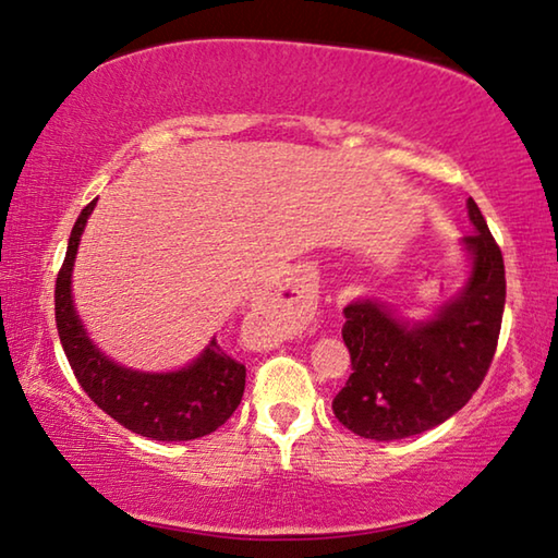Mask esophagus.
I'll return each instance as SVG.
<instances>
[{"label":"esophagus","instance_id":"esophagus-1","mask_svg":"<svg viewBox=\"0 0 558 558\" xmlns=\"http://www.w3.org/2000/svg\"><path fill=\"white\" fill-rule=\"evenodd\" d=\"M268 298L280 305H286L298 323H307L313 318V311H315L313 298L303 286H298V282H290V280L276 282V286L268 290Z\"/></svg>","mask_w":558,"mask_h":558}]
</instances>
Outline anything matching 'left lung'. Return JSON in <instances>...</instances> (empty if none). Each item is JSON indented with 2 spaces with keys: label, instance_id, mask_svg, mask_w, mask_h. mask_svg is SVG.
I'll use <instances>...</instances> for the list:
<instances>
[{
  "label": "left lung",
  "instance_id": "left-lung-1",
  "mask_svg": "<svg viewBox=\"0 0 558 558\" xmlns=\"http://www.w3.org/2000/svg\"><path fill=\"white\" fill-rule=\"evenodd\" d=\"M465 207L473 226L461 240L469 276L434 315L411 320L373 298L343 307L353 373L332 398V413L353 434L373 440L418 436L461 411L484 384L501 332L506 272L473 197Z\"/></svg>",
  "mask_w": 558,
  "mask_h": 558
}]
</instances>
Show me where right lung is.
Wrapping results in <instances>:
<instances>
[{"label":"right lung","mask_w":558,"mask_h":558,"mask_svg":"<svg viewBox=\"0 0 558 558\" xmlns=\"http://www.w3.org/2000/svg\"><path fill=\"white\" fill-rule=\"evenodd\" d=\"M93 199L74 222L54 288V318L66 361L85 393L132 434L153 440H193L213 434L243 401L245 365L210 340L185 368L168 373L135 371L114 363L93 343L72 298V270Z\"/></svg>","instance_id":"1"}]
</instances>
